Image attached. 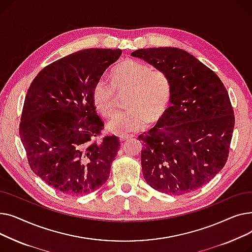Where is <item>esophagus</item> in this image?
Returning <instances> with one entry per match:
<instances>
[{
  "instance_id": "1",
  "label": "esophagus",
  "mask_w": 252,
  "mask_h": 252,
  "mask_svg": "<svg viewBox=\"0 0 252 252\" xmlns=\"http://www.w3.org/2000/svg\"><path fill=\"white\" fill-rule=\"evenodd\" d=\"M133 137H134L133 135H121V136H118V139H119V141L124 142V141H126L127 139H130V138H133Z\"/></svg>"
}]
</instances>
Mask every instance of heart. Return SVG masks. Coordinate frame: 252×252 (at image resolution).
I'll list each match as a JSON object with an SVG mask.
<instances>
[{
    "instance_id": "obj_1",
    "label": "heart",
    "mask_w": 252,
    "mask_h": 252,
    "mask_svg": "<svg viewBox=\"0 0 252 252\" xmlns=\"http://www.w3.org/2000/svg\"><path fill=\"white\" fill-rule=\"evenodd\" d=\"M116 90L129 92L127 110L115 113L107 123L108 131L126 135L146 127L150 121L160 118L171 98V85L165 72L152 69L137 60H126L112 71V82L100 77L93 87L92 97L97 110L109 116L115 110Z\"/></svg>"
}]
</instances>
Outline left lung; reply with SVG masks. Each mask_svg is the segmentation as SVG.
<instances>
[{
    "label": "left lung",
    "mask_w": 252,
    "mask_h": 252,
    "mask_svg": "<svg viewBox=\"0 0 252 252\" xmlns=\"http://www.w3.org/2000/svg\"><path fill=\"white\" fill-rule=\"evenodd\" d=\"M130 56L162 70L171 85L170 106L139 136L142 173L153 189L182 195L201 188L228 159L235 117L220 77L179 48H147Z\"/></svg>",
    "instance_id": "left-lung-1"
}]
</instances>
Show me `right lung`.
<instances>
[{
    "label": "right lung",
    "instance_id": "right-lung-1",
    "mask_svg": "<svg viewBox=\"0 0 252 252\" xmlns=\"http://www.w3.org/2000/svg\"><path fill=\"white\" fill-rule=\"evenodd\" d=\"M122 50L86 49L46 66L26 94L19 135L33 173L68 195H84L108 180L119 150L116 136L93 142L104 125L92 92Z\"/></svg>",
    "mask_w": 252,
    "mask_h": 252
}]
</instances>
